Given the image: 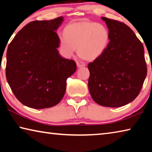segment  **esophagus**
I'll return each mask as SVG.
<instances>
[{
  "instance_id": "1",
  "label": "esophagus",
  "mask_w": 152,
  "mask_h": 152,
  "mask_svg": "<svg viewBox=\"0 0 152 152\" xmlns=\"http://www.w3.org/2000/svg\"><path fill=\"white\" fill-rule=\"evenodd\" d=\"M76 65L78 68H82V67L85 66V64H84L83 62H80V61H76Z\"/></svg>"
}]
</instances>
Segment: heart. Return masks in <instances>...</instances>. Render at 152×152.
I'll return each mask as SVG.
<instances>
[{"mask_svg":"<svg viewBox=\"0 0 152 152\" xmlns=\"http://www.w3.org/2000/svg\"><path fill=\"white\" fill-rule=\"evenodd\" d=\"M64 37L60 38L64 54L73 55L76 50L81 58L93 61L99 58L106 50L109 42V32L101 23L92 21L72 23L64 27Z\"/></svg>","mask_w":152,"mask_h":152,"instance_id":"b5f03b06","label":"heart"}]
</instances>
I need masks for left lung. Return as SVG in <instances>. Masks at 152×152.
<instances>
[{
	"label": "left lung",
	"mask_w": 152,
	"mask_h": 152,
	"mask_svg": "<svg viewBox=\"0 0 152 152\" xmlns=\"http://www.w3.org/2000/svg\"><path fill=\"white\" fill-rule=\"evenodd\" d=\"M109 32L106 50L88 64V89L97 104L120 107L138 96L147 75L142 43L127 25L102 17Z\"/></svg>",
	"instance_id": "obj_1"
}]
</instances>
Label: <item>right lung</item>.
I'll return each mask as SVG.
<instances>
[{
  "label": "right lung",
  "mask_w": 152,
  "mask_h": 152,
  "mask_svg": "<svg viewBox=\"0 0 152 152\" xmlns=\"http://www.w3.org/2000/svg\"><path fill=\"white\" fill-rule=\"evenodd\" d=\"M63 17L34 20L22 28L7 51L6 77L17 99L36 109L53 107L65 94L66 80L75 72L76 64L58 50L56 30Z\"/></svg>",
  "instance_id": "add662e5"
}]
</instances>
